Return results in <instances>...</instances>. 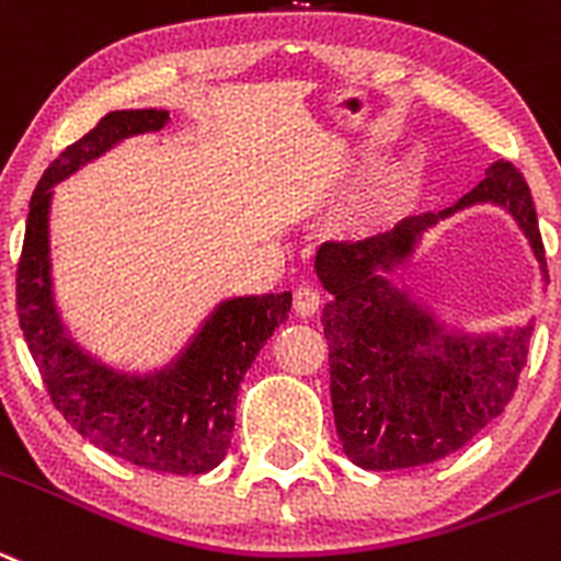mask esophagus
Returning a JSON list of instances; mask_svg holds the SVG:
<instances>
[{
    "instance_id": "esophagus-1",
    "label": "esophagus",
    "mask_w": 561,
    "mask_h": 561,
    "mask_svg": "<svg viewBox=\"0 0 561 561\" xmlns=\"http://www.w3.org/2000/svg\"><path fill=\"white\" fill-rule=\"evenodd\" d=\"M318 307H321V293L312 285H301L296 293H293V310L301 318L316 316Z\"/></svg>"
}]
</instances>
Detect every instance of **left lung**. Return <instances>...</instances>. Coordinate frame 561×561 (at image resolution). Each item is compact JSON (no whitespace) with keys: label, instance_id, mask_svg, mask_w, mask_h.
<instances>
[{"label":"left lung","instance_id":"obj_1","mask_svg":"<svg viewBox=\"0 0 561 561\" xmlns=\"http://www.w3.org/2000/svg\"><path fill=\"white\" fill-rule=\"evenodd\" d=\"M476 204L510 213L548 285L546 245L531 191L510 160L454 207L410 216L365 240H327L316 251L329 343V390L345 457L365 470H399L459 451L504 412L526 365L534 321L495 332L448 327L387 274L410 268L423 234Z\"/></svg>","mask_w":561,"mask_h":561}]
</instances>
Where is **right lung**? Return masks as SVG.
<instances>
[{
  "mask_svg": "<svg viewBox=\"0 0 561 561\" xmlns=\"http://www.w3.org/2000/svg\"><path fill=\"white\" fill-rule=\"evenodd\" d=\"M169 110H113L41 176L30 198L15 305L51 401L93 446L146 470L198 476L227 457L245 370L287 321L293 293L232 296L213 307L174 359L146 374L102 363L68 332L55 301L49 213L55 185L135 135L160 133Z\"/></svg>",
  "mask_w": 561,
  "mask_h": 561,
  "instance_id": "1",
  "label": "right lung"
}]
</instances>
